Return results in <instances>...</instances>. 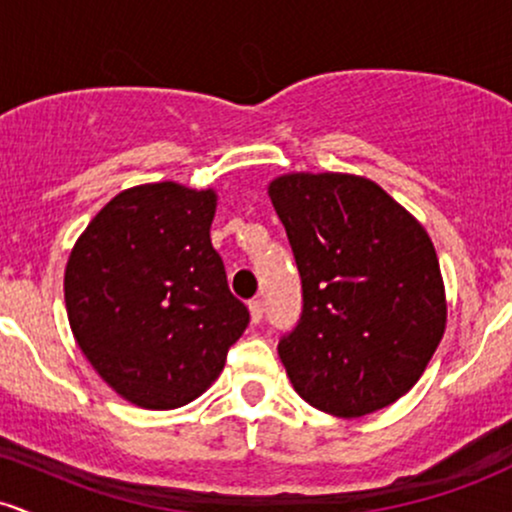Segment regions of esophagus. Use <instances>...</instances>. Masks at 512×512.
I'll return each mask as SVG.
<instances>
[{
    "label": "esophagus",
    "mask_w": 512,
    "mask_h": 512,
    "mask_svg": "<svg viewBox=\"0 0 512 512\" xmlns=\"http://www.w3.org/2000/svg\"><path fill=\"white\" fill-rule=\"evenodd\" d=\"M248 308H250V317H252V322H255V325H257V322H262V317H264V308H262V301H260V298H255V301H250Z\"/></svg>",
    "instance_id": "34e87169"
}]
</instances>
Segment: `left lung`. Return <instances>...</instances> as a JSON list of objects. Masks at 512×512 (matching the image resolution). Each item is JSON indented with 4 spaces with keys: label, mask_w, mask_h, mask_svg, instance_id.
Listing matches in <instances>:
<instances>
[{
    "label": "left lung",
    "mask_w": 512,
    "mask_h": 512,
    "mask_svg": "<svg viewBox=\"0 0 512 512\" xmlns=\"http://www.w3.org/2000/svg\"><path fill=\"white\" fill-rule=\"evenodd\" d=\"M267 192L303 284L301 320L279 342L293 390L342 419L390 407L421 378L448 322L426 228L361 175L286 173Z\"/></svg>",
    "instance_id": "8db88e82"
}]
</instances>
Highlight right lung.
I'll use <instances>...</instances> for the list:
<instances>
[{
    "label": "right lung",
    "instance_id": "add662e5",
    "mask_svg": "<svg viewBox=\"0 0 512 512\" xmlns=\"http://www.w3.org/2000/svg\"><path fill=\"white\" fill-rule=\"evenodd\" d=\"M214 190L149 182L93 216L64 269L76 344L142 409H175L219 378L250 322L209 238Z\"/></svg>",
    "mask_w": 512,
    "mask_h": 512
}]
</instances>
